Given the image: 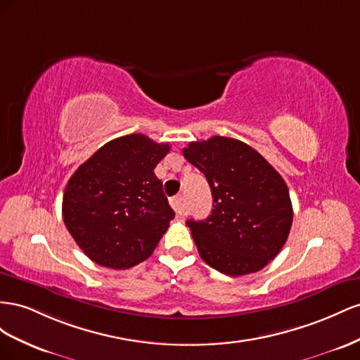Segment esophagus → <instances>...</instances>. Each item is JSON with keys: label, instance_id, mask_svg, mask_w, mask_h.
Here are the masks:
<instances>
[{"label": "esophagus", "instance_id": "1", "mask_svg": "<svg viewBox=\"0 0 360 360\" xmlns=\"http://www.w3.org/2000/svg\"><path fill=\"white\" fill-rule=\"evenodd\" d=\"M170 205H172V208L174 210V212H176V214H182V210H184V199H182V196L173 198V199L170 200Z\"/></svg>", "mask_w": 360, "mask_h": 360}]
</instances>
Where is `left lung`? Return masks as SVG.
<instances>
[{"mask_svg": "<svg viewBox=\"0 0 360 360\" xmlns=\"http://www.w3.org/2000/svg\"><path fill=\"white\" fill-rule=\"evenodd\" d=\"M184 157L207 178L214 210L188 220L200 258L228 276L259 271L288 240L292 205L283 178L258 150L215 136L191 141Z\"/></svg>", "mask_w": 360, "mask_h": 360, "instance_id": "8db88e82", "label": "left lung"}]
</instances>
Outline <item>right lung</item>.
<instances>
[{"mask_svg": "<svg viewBox=\"0 0 360 360\" xmlns=\"http://www.w3.org/2000/svg\"><path fill=\"white\" fill-rule=\"evenodd\" d=\"M170 145L143 134L105 143L72 174L63 194V221L89 258L127 270L146 261L174 212L153 169Z\"/></svg>", "mask_w": 360, "mask_h": 360, "instance_id": "obj_1", "label": "right lung"}]
</instances>
